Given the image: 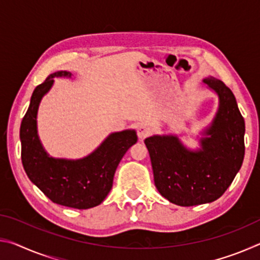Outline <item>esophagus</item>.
<instances>
[{
    "label": "esophagus",
    "mask_w": 260,
    "mask_h": 260,
    "mask_svg": "<svg viewBox=\"0 0 260 260\" xmlns=\"http://www.w3.org/2000/svg\"><path fill=\"white\" fill-rule=\"evenodd\" d=\"M136 131H138V136L140 140H143L146 136L150 134V128L146 124H139L136 126Z\"/></svg>",
    "instance_id": "34e87169"
}]
</instances>
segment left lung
<instances>
[{"label": "left lung", "instance_id": "obj_1", "mask_svg": "<svg viewBox=\"0 0 260 260\" xmlns=\"http://www.w3.org/2000/svg\"><path fill=\"white\" fill-rule=\"evenodd\" d=\"M203 82L218 96V109L210 125L201 132L199 149L188 148L174 134L144 140L157 190L180 206L218 200L231 186L244 158L245 124L234 94L213 77Z\"/></svg>", "mask_w": 260, "mask_h": 260}]
</instances>
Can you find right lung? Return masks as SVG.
<instances>
[{
    "label": "right lung",
    "mask_w": 260,
    "mask_h": 260,
    "mask_svg": "<svg viewBox=\"0 0 260 260\" xmlns=\"http://www.w3.org/2000/svg\"><path fill=\"white\" fill-rule=\"evenodd\" d=\"M57 71L35 88L20 125L21 161L28 179L50 201L69 208L85 210L100 205L112 188L113 177L126 151L138 142L135 129L109 134L93 152L79 159L51 157L38 134L40 103L54 86V78H71Z\"/></svg>",
    "instance_id": "add662e5"
}]
</instances>
